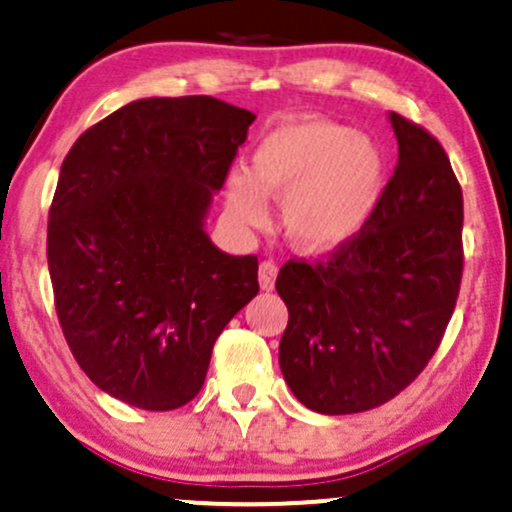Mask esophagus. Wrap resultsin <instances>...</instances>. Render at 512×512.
I'll list each match as a JSON object with an SVG mask.
<instances>
[{
  "mask_svg": "<svg viewBox=\"0 0 512 512\" xmlns=\"http://www.w3.org/2000/svg\"><path fill=\"white\" fill-rule=\"evenodd\" d=\"M276 264L274 262H262L260 264V274H257V279H260V289L262 291H272L274 289V281H276Z\"/></svg>",
  "mask_w": 512,
  "mask_h": 512,
  "instance_id": "1",
  "label": "esophagus"
}]
</instances>
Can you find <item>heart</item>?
Here are the masks:
<instances>
[{
  "label": "heart",
  "instance_id": "obj_1",
  "mask_svg": "<svg viewBox=\"0 0 512 512\" xmlns=\"http://www.w3.org/2000/svg\"><path fill=\"white\" fill-rule=\"evenodd\" d=\"M387 161L375 139L322 117H298L264 134L250 170L223 182L236 226L262 228L267 197L281 199L286 238L305 255L344 248L366 228L385 192Z\"/></svg>",
  "mask_w": 512,
  "mask_h": 512
}]
</instances>
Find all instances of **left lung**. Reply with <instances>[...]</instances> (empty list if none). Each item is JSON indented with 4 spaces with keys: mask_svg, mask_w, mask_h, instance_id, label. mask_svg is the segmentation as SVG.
<instances>
[{
    "mask_svg": "<svg viewBox=\"0 0 512 512\" xmlns=\"http://www.w3.org/2000/svg\"><path fill=\"white\" fill-rule=\"evenodd\" d=\"M397 166L358 236L322 262H289L279 366L317 414L380 407L436 354L462 279V190L426 129L390 113Z\"/></svg>",
    "mask_w": 512,
    "mask_h": 512,
    "instance_id": "left-lung-1",
    "label": "left lung"
}]
</instances>
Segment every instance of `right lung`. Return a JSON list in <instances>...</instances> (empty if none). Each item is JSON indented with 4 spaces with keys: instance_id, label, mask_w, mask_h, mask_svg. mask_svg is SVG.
Returning <instances> with one entry per match:
<instances>
[{
    "instance_id": "obj_1",
    "label": "right lung",
    "mask_w": 512,
    "mask_h": 512,
    "mask_svg": "<svg viewBox=\"0 0 512 512\" xmlns=\"http://www.w3.org/2000/svg\"><path fill=\"white\" fill-rule=\"evenodd\" d=\"M252 122L211 96L139 98L64 158L48 223L57 317L81 370L120 402H190L223 327L260 291L257 257L207 233Z\"/></svg>"
}]
</instances>
